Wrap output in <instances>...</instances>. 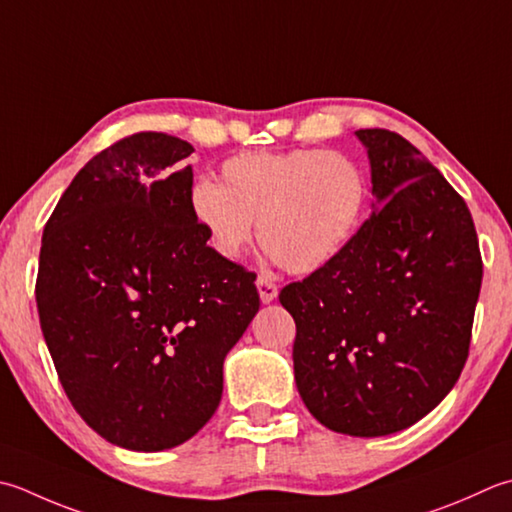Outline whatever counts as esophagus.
I'll return each mask as SVG.
<instances>
[{"label": "esophagus", "mask_w": 512, "mask_h": 512, "mask_svg": "<svg viewBox=\"0 0 512 512\" xmlns=\"http://www.w3.org/2000/svg\"><path fill=\"white\" fill-rule=\"evenodd\" d=\"M257 290H259V297H262L264 304H270L277 297V284L273 282V277H268V275L257 277Z\"/></svg>", "instance_id": "esophagus-1"}]
</instances>
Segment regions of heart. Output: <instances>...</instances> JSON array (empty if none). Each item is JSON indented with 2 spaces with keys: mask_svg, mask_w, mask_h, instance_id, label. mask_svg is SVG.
I'll return each instance as SVG.
<instances>
[{
  "mask_svg": "<svg viewBox=\"0 0 512 512\" xmlns=\"http://www.w3.org/2000/svg\"><path fill=\"white\" fill-rule=\"evenodd\" d=\"M219 182L204 179L188 195L208 244L237 259L259 222V242L288 273H315L333 262L355 237L368 202L359 166L322 148L230 157Z\"/></svg>",
  "mask_w": 512,
  "mask_h": 512,
  "instance_id": "obj_1",
  "label": "heart"
}]
</instances>
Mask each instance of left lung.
<instances>
[{
    "instance_id": "obj_1",
    "label": "left lung",
    "mask_w": 512,
    "mask_h": 512,
    "mask_svg": "<svg viewBox=\"0 0 512 512\" xmlns=\"http://www.w3.org/2000/svg\"><path fill=\"white\" fill-rule=\"evenodd\" d=\"M384 206L328 266L282 288L295 382L335 433L379 437L428 415L462 375L482 253L462 195L402 135L357 130Z\"/></svg>"
}]
</instances>
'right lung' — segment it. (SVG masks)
Segmentation results:
<instances>
[{"label":"right lung","instance_id":"add662e5","mask_svg":"<svg viewBox=\"0 0 512 512\" xmlns=\"http://www.w3.org/2000/svg\"><path fill=\"white\" fill-rule=\"evenodd\" d=\"M144 130L97 153L48 217L37 313L59 382L97 435L173 448L219 406L224 357L259 310L255 273L206 242L193 153Z\"/></svg>","mask_w":512,"mask_h":512}]
</instances>
